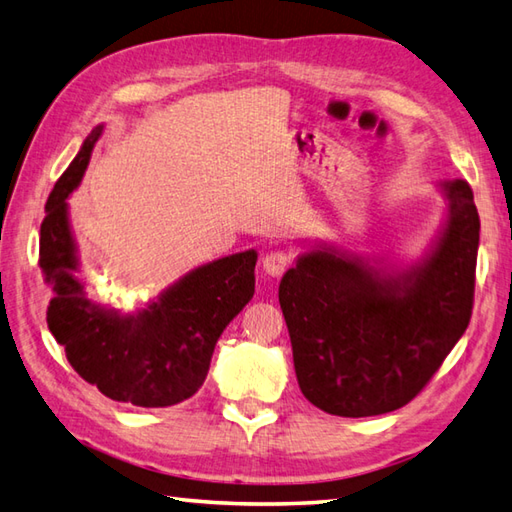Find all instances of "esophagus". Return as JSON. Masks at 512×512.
<instances>
[{
	"mask_svg": "<svg viewBox=\"0 0 512 512\" xmlns=\"http://www.w3.org/2000/svg\"><path fill=\"white\" fill-rule=\"evenodd\" d=\"M262 262H264V270L268 275L282 277L290 268V264H293V255H290L284 248H275V250H268Z\"/></svg>",
	"mask_w": 512,
	"mask_h": 512,
	"instance_id": "1",
	"label": "esophagus"
}]
</instances>
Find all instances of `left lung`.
<instances>
[{"instance_id":"left-lung-1","label":"left lung","mask_w":512,"mask_h":512,"mask_svg":"<svg viewBox=\"0 0 512 512\" xmlns=\"http://www.w3.org/2000/svg\"><path fill=\"white\" fill-rule=\"evenodd\" d=\"M444 188L448 222L422 268L393 277L322 250L282 277L297 382L324 413L370 417L413 402L468 328L479 215L466 179Z\"/></svg>"}]
</instances>
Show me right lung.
Segmentation results:
<instances>
[{"label":"right lung","instance_id":"right-lung-1","mask_svg":"<svg viewBox=\"0 0 512 512\" xmlns=\"http://www.w3.org/2000/svg\"><path fill=\"white\" fill-rule=\"evenodd\" d=\"M102 128L48 195L39 230V268L53 290L46 322L77 375L99 393L142 408H166L202 388L219 335L255 293V250L193 270L135 317L90 304L77 282L66 197L77 188Z\"/></svg>","mask_w":512,"mask_h":512}]
</instances>
